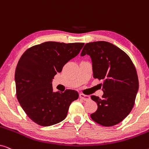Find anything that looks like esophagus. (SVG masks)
I'll return each mask as SVG.
<instances>
[{
    "mask_svg": "<svg viewBox=\"0 0 149 149\" xmlns=\"http://www.w3.org/2000/svg\"><path fill=\"white\" fill-rule=\"evenodd\" d=\"M79 97H80V98H81L85 101H88L90 100V97H89V95H84L83 94V93H80V94H79Z\"/></svg>",
    "mask_w": 149,
    "mask_h": 149,
    "instance_id": "esophagus-1",
    "label": "esophagus"
}]
</instances>
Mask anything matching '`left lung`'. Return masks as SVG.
I'll return each instance as SVG.
<instances>
[{"instance_id": "left-lung-1", "label": "left lung", "mask_w": 149, "mask_h": 149, "mask_svg": "<svg viewBox=\"0 0 149 149\" xmlns=\"http://www.w3.org/2000/svg\"><path fill=\"white\" fill-rule=\"evenodd\" d=\"M88 55L93 77L103 81L102 98L91 95L97 104L91 118L100 125H117L129 115L135 102L139 83L135 66L130 57L111 42L85 44L81 56Z\"/></svg>"}]
</instances>
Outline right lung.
<instances>
[{"mask_svg":"<svg viewBox=\"0 0 149 149\" xmlns=\"http://www.w3.org/2000/svg\"><path fill=\"white\" fill-rule=\"evenodd\" d=\"M84 43L49 41L24 53L15 73L16 94L26 115L36 123L50 126L66 117L79 93L72 89L54 92L52 81L63 66L79 54Z\"/></svg>","mask_w":149,"mask_h":149,"instance_id":"right-lung-1","label":"right lung"}]
</instances>
